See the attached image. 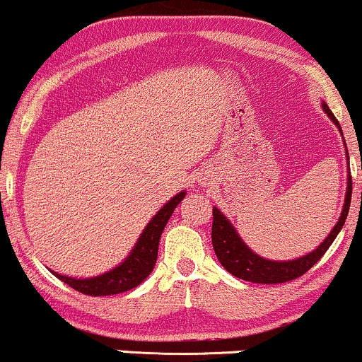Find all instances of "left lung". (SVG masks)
Here are the masks:
<instances>
[{
  "label": "left lung",
  "mask_w": 362,
  "mask_h": 362,
  "mask_svg": "<svg viewBox=\"0 0 362 362\" xmlns=\"http://www.w3.org/2000/svg\"><path fill=\"white\" fill-rule=\"evenodd\" d=\"M322 108L325 113L328 115V118L338 126L341 136H343V131H341L338 119L334 118L332 110L328 108V105L325 103V101L322 103ZM346 157H348L349 160L348 149H346ZM351 193H353V182H351V174H348V187H346L344 205L343 210H341L338 223H336L333 230L329 231L328 236L323 239V243L320 244L317 249H313L312 252L305 254L302 257L292 259V261H271V259L261 257L259 254L251 251V247L243 241L241 236H239L236 231V228L231 225V221L228 220L216 206H213L211 243L218 261H220L221 266L225 267L228 272L233 274L234 277L254 284H282L303 276L308 269H312L315 264L322 259L323 254L328 251V247L332 246L336 236H338L341 228H343L346 218H348Z\"/></svg>",
  "instance_id": "obj_1"
}]
</instances>
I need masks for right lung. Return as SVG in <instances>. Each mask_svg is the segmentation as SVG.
Listing matches in <instances>:
<instances>
[{
    "label": "right lung",
    "instance_id": "obj_1",
    "mask_svg": "<svg viewBox=\"0 0 362 362\" xmlns=\"http://www.w3.org/2000/svg\"><path fill=\"white\" fill-rule=\"evenodd\" d=\"M185 190L179 192L152 216V220L147 223L144 231L141 233L134 247L131 249L129 256L119 266L111 269V271L100 274L96 277L86 279L67 277L54 271L50 272L62 282L70 285L72 288L78 290V292L85 295H91V297L128 292V290L137 287L142 281H146L147 276L152 272V269H154L157 252H159L160 234L164 231L167 221L170 220L172 213H174L177 205L185 198Z\"/></svg>",
    "mask_w": 362,
    "mask_h": 362
}]
</instances>
